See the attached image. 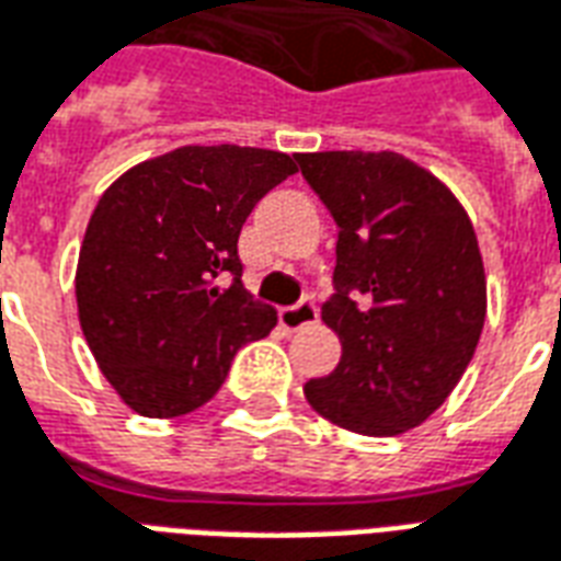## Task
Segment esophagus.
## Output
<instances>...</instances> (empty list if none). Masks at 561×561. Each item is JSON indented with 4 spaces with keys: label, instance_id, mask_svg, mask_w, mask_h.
<instances>
[{
    "label": "esophagus",
    "instance_id": "34e87169",
    "mask_svg": "<svg viewBox=\"0 0 561 561\" xmlns=\"http://www.w3.org/2000/svg\"><path fill=\"white\" fill-rule=\"evenodd\" d=\"M279 323L288 333H297L302 327H312V323H318V306L312 300H302L297 306L279 309Z\"/></svg>",
    "mask_w": 561,
    "mask_h": 561
}]
</instances>
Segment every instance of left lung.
<instances>
[{"instance_id":"left-lung-1","label":"left lung","mask_w":561,"mask_h":561,"mask_svg":"<svg viewBox=\"0 0 561 561\" xmlns=\"http://www.w3.org/2000/svg\"><path fill=\"white\" fill-rule=\"evenodd\" d=\"M297 163L339 228L335 297L321 318L342 359L302 386L306 401L344 431L404 434L451 396L481 339L476 228L449 186L396 151L297 153Z\"/></svg>"}]
</instances>
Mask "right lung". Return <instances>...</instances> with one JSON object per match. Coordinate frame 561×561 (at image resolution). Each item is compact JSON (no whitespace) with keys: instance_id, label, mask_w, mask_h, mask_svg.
<instances>
[{"instance_id":"obj_1","label":"right lung","mask_w":561,"mask_h":561,"mask_svg":"<svg viewBox=\"0 0 561 561\" xmlns=\"http://www.w3.org/2000/svg\"><path fill=\"white\" fill-rule=\"evenodd\" d=\"M294 172L282 151L184 145L101 196L77 261V312L103 377L139 416L207 404L240 347L276 327V309L240 282L238 238Z\"/></svg>"}]
</instances>
